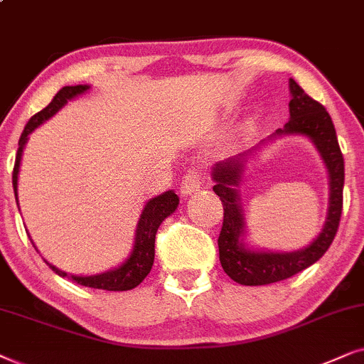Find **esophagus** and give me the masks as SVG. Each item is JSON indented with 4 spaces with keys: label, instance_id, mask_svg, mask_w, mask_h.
Wrapping results in <instances>:
<instances>
[{
    "label": "esophagus",
    "instance_id": "1",
    "mask_svg": "<svg viewBox=\"0 0 364 364\" xmlns=\"http://www.w3.org/2000/svg\"><path fill=\"white\" fill-rule=\"evenodd\" d=\"M203 181H205V176H203L200 169H190V171L183 176L181 188H179V190H181V195L190 196L193 193H196L203 186Z\"/></svg>",
    "mask_w": 364,
    "mask_h": 364
}]
</instances>
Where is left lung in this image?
<instances>
[{
  "label": "left lung",
  "mask_w": 364,
  "mask_h": 364,
  "mask_svg": "<svg viewBox=\"0 0 364 364\" xmlns=\"http://www.w3.org/2000/svg\"><path fill=\"white\" fill-rule=\"evenodd\" d=\"M289 119L283 128L259 141L248 151L218 161L211 168L215 181L213 191L220 196L225 210L223 228L218 238L220 261L225 273L245 287H261L291 278L293 274L309 268L326 253L336 236L343 210V185H345V159L338 144L336 129L331 116L323 105L304 93L296 81L289 77ZM284 136H301L309 139L323 159L328 173L330 198L327 220L322 231L310 245L293 252H273L253 249L244 241L245 223L240 208L237 188L244 177L245 164L269 142Z\"/></svg>",
  "instance_id": "8db88e82"
}]
</instances>
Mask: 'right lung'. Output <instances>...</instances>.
<instances>
[{"mask_svg": "<svg viewBox=\"0 0 364 364\" xmlns=\"http://www.w3.org/2000/svg\"><path fill=\"white\" fill-rule=\"evenodd\" d=\"M91 88L90 85H75V86H65L56 93L55 98L45 109H41L40 113H36L33 118L28 121V124L24 126V132L21 133L18 143V153H16V161H14L13 169V188H14V198H16V205L19 206L18 201V179H19V166H21L23 151L26 146L30 134L35 132L38 126L46 123L48 119L53 118L63 106L68 105V101H73L77 96L85 95L86 91ZM179 205V198L174 190H168L161 193V195L151 198L144 203L141 215L138 218L136 230H134V241L133 248L129 251V255L123 259V263H119L114 268L103 273L96 274H70L66 271L56 268L55 264L46 261V264L55 271L61 278H68L75 283L81 284V287H88L95 289H106V291H128V289L136 288L141 281L146 278L149 271H151L153 261H154V238H156V231L161 223L166 220L168 216H171ZM31 240V236H30ZM33 246L36 248L35 241L31 240ZM38 251V248H36Z\"/></svg>", "mask_w": 364, "mask_h": 364, "instance_id": "obj_1", "label": "right lung"}]
</instances>
